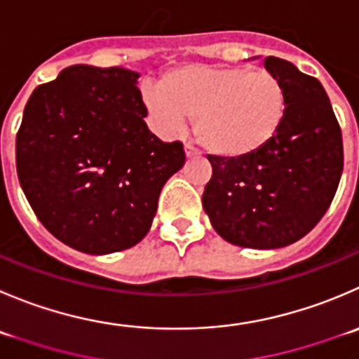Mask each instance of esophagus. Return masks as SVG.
Segmentation results:
<instances>
[{"instance_id":"34e87169","label":"esophagus","mask_w":359,"mask_h":359,"mask_svg":"<svg viewBox=\"0 0 359 359\" xmlns=\"http://www.w3.org/2000/svg\"><path fill=\"white\" fill-rule=\"evenodd\" d=\"M184 151H186V158L191 159V158H201V152L198 151L196 147H193L191 144H186L184 145Z\"/></svg>"}]
</instances>
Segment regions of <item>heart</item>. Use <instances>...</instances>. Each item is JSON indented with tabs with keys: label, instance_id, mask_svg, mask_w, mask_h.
Masks as SVG:
<instances>
[{
	"label": "heart",
	"instance_id": "1",
	"mask_svg": "<svg viewBox=\"0 0 359 359\" xmlns=\"http://www.w3.org/2000/svg\"><path fill=\"white\" fill-rule=\"evenodd\" d=\"M144 105L166 135L194 119V135L221 158H247L276 138L286 116L283 82L268 69L184 65L144 89Z\"/></svg>",
	"mask_w": 359,
	"mask_h": 359
}]
</instances>
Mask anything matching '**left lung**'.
I'll list each match as a JSON object with an SVG mask.
<instances>
[{
    "label": "left lung",
    "instance_id": "obj_1",
    "mask_svg": "<svg viewBox=\"0 0 359 359\" xmlns=\"http://www.w3.org/2000/svg\"><path fill=\"white\" fill-rule=\"evenodd\" d=\"M264 68L286 89L283 126L247 158L208 156L203 208L229 243L279 249L307 235L326 214L344 170L342 131L325 87L293 62L268 55Z\"/></svg>",
    "mask_w": 359,
    "mask_h": 359
}]
</instances>
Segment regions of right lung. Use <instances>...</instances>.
I'll list each match as a JSON object with an SVG mask.
<instances>
[{"instance_id": "1", "label": "right lung", "mask_w": 359, "mask_h": 359, "mask_svg": "<svg viewBox=\"0 0 359 359\" xmlns=\"http://www.w3.org/2000/svg\"><path fill=\"white\" fill-rule=\"evenodd\" d=\"M138 73L68 66L33 91L17 131L20 187L41 224L87 254L130 249L151 229L159 193L186 161L151 133Z\"/></svg>"}]
</instances>
